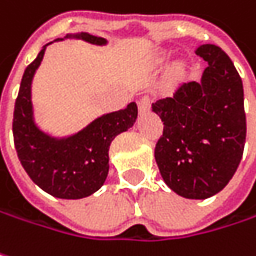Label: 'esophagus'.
<instances>
[{"label": "esophagus", "mask_w": 256, "mask_h": 256, "mask_svg": "<svg viewBox=\"0 0 256 256\" xmlns=\"http://www.w3.org/2000/svg\"><path fill=\"white\" fill-rule=\"evenodd\" d=\"M150 106H152V98L150 96H142L140 100H138V109H140V114H146L150 110Z\"/></svg>", "instance_id": "esophagus-1"}]
</instances>
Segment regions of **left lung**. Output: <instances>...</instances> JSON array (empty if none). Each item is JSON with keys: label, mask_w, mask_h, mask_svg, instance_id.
Instances as JSON below:
<instances>
[{"label": "left lung", "mask_w": 256, "mask_h": 256, "mask_svg": "<svg viewBox=\"0 0 256 256\" xmlns=\"http://www.w3.org/2000/svg\"><path fill=\"white\" fill-rule=\"evenodd\" d=\"M195 54L208 64L201 82H184L153 103L163 122L154 157L172 191L206 200L228 185L242 160L246 115L242 78L228 54L210 44Z\"/></svg>", "instance_id": "obj_1"}]
</instances>
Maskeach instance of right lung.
<instances>
[{"instance_id": "right-lung-1", "label": "right lung", "mask_w": 256, "mask_h": 256, "mask_svg": "<svg viewBox=\"0 0 256 256\" xmlns=\"http://www.w3.org/2000/svg\"><path fill=\"white\" fill-rule=\"evenodd\" d=\"M74 38L93 45L106 44L103 38L90 33ZM48 45L23 74L12 116L14 146L22 166L39 188L56 198L78 200L92 195L104 184L109 172L110 142L134 125L138 108L132 102L122 110L93 120L72 137L60 140L42 132L33 120L32 80Z\"/></svg>"}]
</instances>
